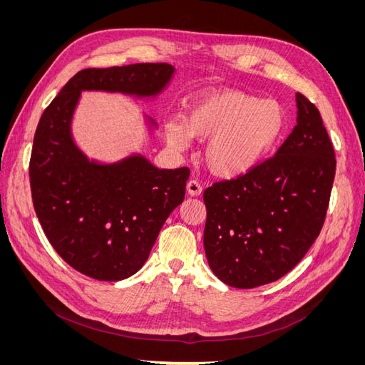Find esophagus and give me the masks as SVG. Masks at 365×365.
Here are the masks:
<instances>
[{
    "label": "esophagus",
    "mask_w": 365,
    "mask_h": 365,
    "mask_svg": "<svg viewBox=\"0 0 365 365\" xmlns=\"http://www.w3.org/2000/svg\"><path fill=\"white\" fill-rule=\"evenodd\" d=\"M185 189H187V193H189L190 196H200L202 193V185L196 180H190L189 182H187Z\"/></svg>",
    "instance_id": "1"
}]
</instances>
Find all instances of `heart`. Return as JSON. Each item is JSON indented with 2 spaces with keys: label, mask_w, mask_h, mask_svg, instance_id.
<instances>
[{
  "label": "heart",
  "mask_w": 365,
  "mask_h": 365,
  "mask_svg": "<svg viewBox=\"0 0 365 365\" xmlns=\"http://www.w3.org/2000/svg\"><path fill=\"white\" fill-rule=\"evenodd\" d=\"M284 108L272 98L242 91H210L187 106L181 121L165 125V137L184 148L189 137L208 140L207 168L222 178H236L259 165L284 134Z\"/></svg>",
  "instance_id": "1"
}]
</instances>
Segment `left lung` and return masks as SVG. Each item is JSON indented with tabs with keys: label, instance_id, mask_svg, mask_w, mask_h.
<instances>
[{
	"label": "left lung",
	"instance_id": "8db88e82",
	"mask_svg": "<svg viewBox=\"0 0 365 365\" xmlns=\"http://www.w3.org/2000/svg\"><path fill=\"white\" fill-rule=\"evenodd\" d=\"M297 125L245 175L204 192V250L219 280L240 289L279 280L323 228L335 178V150L317 106L297 94Z\"/></svg>",
	"mask_w": 365,
	"mask_h": 365
}]
</instances>
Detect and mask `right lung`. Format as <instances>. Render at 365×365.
<instances>
[{
	"instance_id": "add662e5",
	"label": "right lung",
	"mask_w": 365,
	"mask_h": 365,
	"mask_svg": "<svg viewBox=\"0 0 365 365\" xmlns=\"http://www.w3.org/2000/svg\"><path fill=\"white\" fill-rule=\"evenodd\" d=\"M173 71L169 63L86 68L41 115L29 165L33 207L54 251L88 277L123 280L145 264L165 219L184 201L190 170L158 169L141 155L90 161L71 137L74 108L82 91L157 96Z\"/></svg>"
}]
</instances>
